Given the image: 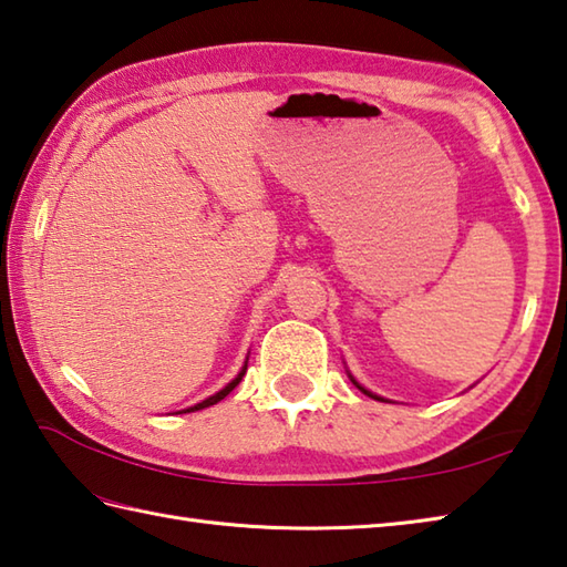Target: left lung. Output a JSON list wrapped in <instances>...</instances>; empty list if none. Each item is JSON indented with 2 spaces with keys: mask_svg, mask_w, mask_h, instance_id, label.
Masks as SVG:
<instances>
[{
  "mask_svg": "<svg viewBox=\"0 0 567 567\" xmlns=\"http://www.w3.org/2000/svg\"><path fill=\"white\" fill-rule=\"evenodd\" d=\"M348 377H350V381H352V384L357 386V389H360L362 391V394H367V396H372V399H377V401H386V399H381V396H377V394H372V391H369V389H364L362 384H360V381H357L350 372H348Z\"/></svg>",
  "mask_w": 567,
  "mask_h": 567,
  "instance_id": "obj_1",
  "label": "left lung"
}]
</instances>
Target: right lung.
<instances>
[{
    "mask_svg": "<svg viewBox=\"0 0 567 567\" xmlns=\"http://www.w3.org/2000/svg\"><path fill=\"white\" fill-rule=\"evenodd\" d=\"M245 372H247V362H245V367H241L239 369V374L233 379V381H229V384L225 386V389H219L217 391V394H213V396H207L205 401H200V403H195V406H190V409H183V411H178V413H190V411H200V409H207V406H215V403L217 401H223L227 394H229V391H233L237 384H239V381H241V377H245Z\"/></svg>",
    "mask_w": 567,
    "mask_h": 567,
    "instance_id": "add662e5",
    "label": "right lung"
}]
</instances>
